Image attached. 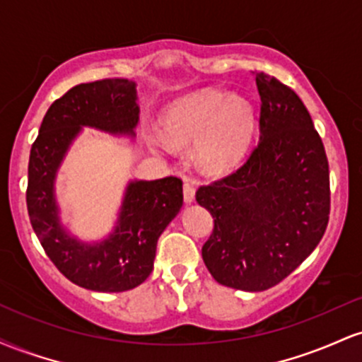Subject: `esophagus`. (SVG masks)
I'll list each match as a JSON object with an SVG mask.
<instances>
[{"label": "esophagus", "mask_w": 362, "mask_h": 362, "mask_svg": "<svg viewBox=\"0 0 362 362\" xmlns=\"http://www.w3.org/2000/svg\"><path fill=\"white\" fill-rule=\"evenodd\" d=\"M195 199V185L192 180H185L184 182V201L187 204H190V202H194Z\"/></svg>", "instance_id": "esophagus-1"}]
</instances>
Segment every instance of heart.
I'll list each match as a JSON object with an SVG mask.
<instances>
[{"label":"heart","instance_id":"1","mask_svg":"<svg viewBox=\"0 0 362 362\" xmlns=\"http://www.w3.org/2000/svg\"><path fill=\"white\" fill-rule=\"evenodd\" d=\"M165 132L173 143H199L207 167L221 170L238 163L255 134V110L242 95L204 90L182 98L163 115ZM168 149L167 141H158Z\"/></svg>","mask_w":362,"mask_h":362}]
</instances>
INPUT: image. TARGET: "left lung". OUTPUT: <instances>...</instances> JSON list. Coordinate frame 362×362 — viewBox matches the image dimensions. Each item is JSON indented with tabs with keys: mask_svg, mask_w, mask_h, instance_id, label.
I'll list each match as a JSON object with an SVG mask.
<instances>
[{
	"mask_svg": "<svg viewBox=\"0 0 362 362\" xmlns=\"http://www.w3.org/2000/svg\"><path fill=\"white\" fill-rule=\"evenodd\" d=\"M255 74L260 138L240 168L195 199L214 230L202 260L219 284L265 291L317 248L330 214V177L322 138L301 98L277 78Z\"/></svg>",
	"mask_w": 362,
	"mask_h": 362,
	"instance_id": "1",
	"label": "left lung"
}]
</instances>
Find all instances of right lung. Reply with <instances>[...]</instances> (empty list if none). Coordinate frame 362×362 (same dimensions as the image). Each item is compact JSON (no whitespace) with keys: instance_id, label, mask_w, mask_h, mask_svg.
<instances>
[{"instance_id":"add662e5","label":"right lung","mask_w":362,"mask_h":362,"mask_svg":"<svg viewBox=\"0 0 362 362\" xmlns=\"http://www.w3.org/2000/svg\"><path fill=\"white\" fill-rule=\"evenodd\" d=\"M136 83L126 78L81 83L49 107L28 160L27 209L32 228L59 272L100 293L129 291L153 271L156 243L184 202L182 180L165 177L127 185L117 226L100 243H83L62 228L54 178L83 126L134 136L139 120Z\"/></svg>"}]
</instances>
